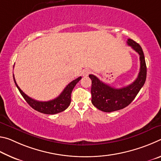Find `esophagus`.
<instances>
[{
	"instance_id": "34e87169",
	"label": "esophagus",
	"mask_w": 161,
	"mask_h": 161,
	"mask_svg": "<svg viewBox=\"0 0 161 161\" xmlns=\"http://www.w3.org/2000/svg\"><path fill=\"white\" fill-rule=\"evenodd\" d=\"M90 73H91V70L89 69H85L82 71V75L84 77H86V76H88Z\"/></svg>"
}]
</instances>
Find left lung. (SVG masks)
<instances>
[{
    "mask_svg": "<svg viewBox=\"0 0 161 161\" xmlns=\"http://www.w3.org/2000/svg\"><path fill=\"white\" fill-rule=\"evenodd\" d=\"M127 45L139 54L140 72L132 84L116 89L102 82L96 76L89 75L92 80V103L95 107L104 112H112L126 107L133 102L142 88L146 80L147 69L145 57L139 44L128 39Z\"/></svg>",
    "mask_w": 161,
    "mask_h": 161,
    "instance_id": "left-lung-1",
    "label": "left lung"
}]
</instances>
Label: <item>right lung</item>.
I'll return each instance as SVG.
<instances>
[{"label":"right lung","instance_id":"right-lung-1","mask_svg":"<svg viewBox=\"0 0 161 161\" xmlns=\"http://www.w3.org/2000/svg\"><path fill=\"white\" fill-rule=\"evenodd\" d=\"M13 79H14L15 84L20 93L32 108L42 114H55L64 111L69 107L71 103V94H72V92L76 84L81 79V77L77 78L76 80L71 81L69 84H68V85L65 87L62 93L59 95V97L54 99L47 101V102H39V101L35 100L29 97L18 86L15 81L14 75H13Z\"/></svg>","mask_w":161,"mask_h":161}]
</instances>
